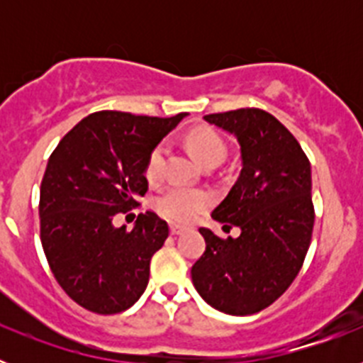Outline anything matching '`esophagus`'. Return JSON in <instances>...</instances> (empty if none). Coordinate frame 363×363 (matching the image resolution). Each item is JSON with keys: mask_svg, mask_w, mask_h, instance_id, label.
Masks as SVG:
<instances>
[{"mask_svg": "<svg viewBox=\"0 0 363 363\" xmlns=\"http://www.w3.org/2000/svg\"><path fill=\"white\" fill-rule=\"evenodd\" d=\"M184 230H185V227L176 225V223H171V234H172V236H178V234H182Z\"/></svg>", "mask_w": 363, "mask_h": 363, "instance_id": "34e87169", "label": "esophagus"}]
</instances>
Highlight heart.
Instances as JSON below:
<instances>
[{
    "label": "heart",
    "mask_w": 363,
    "mask_h": 363,
    "mask_svg": "<svg viewBox=\"0 0 363 363\" xmlns=\"http://www.w3.org/2000/svg\"><path fill=\"white\" fill-rule=\"evenodd\" d=\"M187 147L191 152L196 156L201 165H220L225 160L227 147L225 142L221 140L220 134L211 129H194L185 138ZM163 158H165V145L158 143L147 156L145 162V176L150 182L162 176L163 171ZM211 205V196L205 191L198 189L182 187V185H172L165 189L156 200L154 207L162 216L174 223H189L196 218L201 211H205Z\"/></svg>",
    "instance_id": "heart-1"
}]
</instances>
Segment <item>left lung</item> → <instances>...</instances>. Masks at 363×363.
Here are the masks:
<instances>
[{
  "mask_svg": "<svg viewBox=\"0 0 363 363\" xmlns=\"http://www.w3.org/2000/svg\"><path fill=\"white\" fill-rule=\"evenodd\" d=\"M203 118L240 143L242 172L213 218L242 233L223 240L201 227L207 247L192 265V284L214 309L247 316L277 301L303 265L314 225L311 163L296 138L262 108Z\"/></svg>",
  "mask_w": 363,
  "mask_h": 363,
  "instance_id": "1",
  "label": "left lung"
}]
</instances>
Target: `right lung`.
Returning a JSON list of instances; mask_svg holds the SVG:
<instances>
[{"instance_id":"right-lung-1","label":"right lung","mask_w":363,"mask_h":363,"mask_svg":"<svg viewBox=\"0 0 363 363\" xmlns=\"http://www.w3.org/2000/svg\"><path fill=\"white\" fill-rule=\"evenodd\" d=\"M184 116L99 111L50 154L40 189L41 245L56 281L83 309L121 313L145 291L169 225L150 211L138 214L133 230L116 229L112 218L140 205L147 156Z\"/></svg>"}]
</instances>
